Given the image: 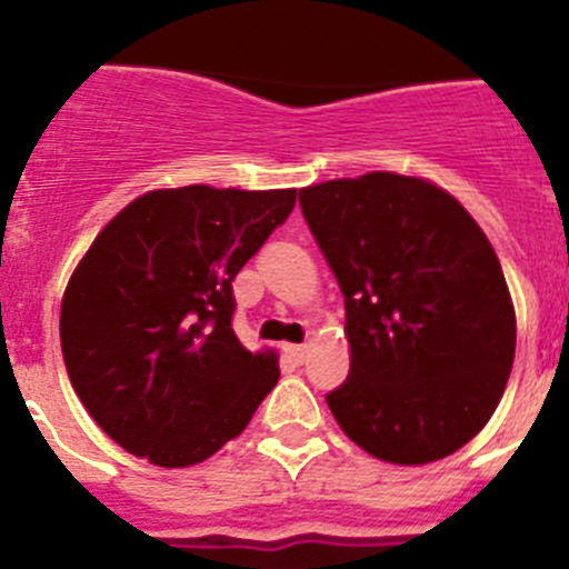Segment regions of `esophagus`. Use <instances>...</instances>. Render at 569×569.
Returning a JSON list of instances; mask_svg holds the SVG:
<instances>
[{"instance_id": "34e87169", "label": "esophagus", "mask_w": 569, "mask_h": 569, "mask_svg": "<svg viewBox=\"0 0 569 569\" xmlns=\"http://www.w3.org/2000/svg\"><path fill=\"white\" fill-rule=\"evenodd\" d=\"M284 353H288L293 361H305V356H308V345H288L284 347Z\"/></svg>"}]
</instances>
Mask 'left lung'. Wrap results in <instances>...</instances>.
<instances>
[{"instance_id": "1", "label": "left lung", "mask_w": 569, "mask_h": 569, "mask_svg": "<svg viewBox=\"0 0 569 569\" xmlns=\"http://www.w3.org/2000/svg\"><path fill=\"white\" fill-rule=\"evenodd\" d=\"M345 296L350 373L336 421L390 465H427L490 421L516 356L499 256L472 216L416 176L376 173L299 190Z\"/></svg>"}]
</instances>
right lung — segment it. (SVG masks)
Listing matches in <instances>:
<instances>
[{"label": "right lung", "instance_id": "1", "mask_svg": "<svg viewBox=\"0 0 569 569\" xmlns=\"http://www.w3.org/2000/svg\"><path fill=\"white\" fill-rule=\"evenodd\" d=\"M293 204L296 190H150L93 239L59 336L79 401L128 453L199 465L276 387V356L233 333V279Z\"/></svg>", "mask_w": 569, "mask_h": 569}]
</instances>
